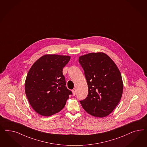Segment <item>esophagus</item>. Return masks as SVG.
Listing matches in <instances>:
<instances>
[{"instance_id": "1", "label": "esophagus", "mask_w": 147, "mask_h": 147, "mask_svg": "<svg viewBox=\"0 0 147 147\" xmlns=\"http://www.w3.org/2000/svg\"><path fill=\"white\" fill-rule=\"evenodd\" d=\"M72 92H73V94L74 96H75L76 94V88H74V89L72 90Z\"/></svg>"}]
</instances>
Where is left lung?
<instances>
[{
  "instance_id": "8db88e82",
  "label": "left lung",
  "mask_w": 147,
  "mask_h": 147,
  "mask_svg": "<svg viewBox=\"0 0 147 147\" xmlns=\"http://www.w3.org/2000/svg\"><path fill=\"white\" fill-rule=\"evenodd\" d=\"M79 61L88 87L87 97L80 101L82 107L93 116L108 115L120 102L123 92L119 68L111 58L102 52L80 56Z\"/></svg>"
}]
</instances>
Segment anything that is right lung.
<instances>
[{
  "mask_svg": "<svg viewBox=\"0 0 147 147\" xmlns=\"http://www.w3.org/2000/svg\"><path fill=\"white\" fill-rule=\"evenodd\" d=\"M70 56L46 54L38 59L28 72L25 84L27 98L41 115L49 116L61 111L71 95L67 88L63 68Z\"/></svg>",
  "mask_w": 147,
  "mask_h": 147,
  "instance_id": "add662e5",
  "label": "right lung"
}]
</instances>
